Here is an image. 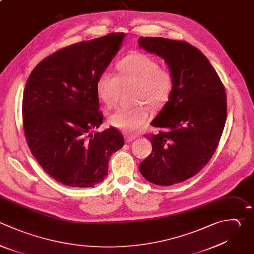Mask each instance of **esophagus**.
Here are the masks:
<instances>
[{
	"instance_id": "1",
	"label": "esophagus",
	"mask_w": 254,
	"mask_h": 254,
	"mask_svg": "<svg viewBox=\"0 0 254 254\" xmlns=\"http://www.w3.org/2000/svg\"><path fill=\"white\" fill-rule=\"evenodd\" d=\"M124 138H125V141H126L127 143H129V142H132L133 140H135V139H136V136H133V135H125Z\"/></svg>"
}]
</instances>
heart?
<instances>
[{
  "mask_svg": "<svg viewBox=\"0 0 254 254\" xmlns=\"http://www.w3.org/2000/svg\"><path fill=\"white\" fill-rule=\"evenodd\" d=\"M118 74L105 70L99 76L96 90L99 99L108 107L114 106L122 88L134 87L132 107H121L108 117L109 124L125 132H135L149 120V110H162L169 102L176 84L172 68L145 54L135 53L124 58L117 65Z\"/></svg>",
  "mask_w": 254,
  "mask_h": 254,
  "instance_id": "b5f03b06",
  "label": "heart"
}]
</instances>
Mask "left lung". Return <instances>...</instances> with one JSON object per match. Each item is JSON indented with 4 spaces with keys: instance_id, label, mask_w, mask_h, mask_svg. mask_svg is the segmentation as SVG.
Listing matches in <instances>:
<instances>
[{
    "instance_id": "left-lung-1",
    "label": "left lung",
    "mask_w": 254,
    "mask_h": 254,
    "mask_svg": "<svg viewBox=\"0 0 254 254\" xmlns=\"http://www.w3.org/2000/svg\"><path fill=\"white\" fill-rule=\"evenodd\" d=\"M139 45L163 58L176 75L169 102L151 122L161 130L146 134L153 150L139 170L153 184H179L197 174L219 144L226 121L225 88L204 55L189 43L141 37Z\"/></svg>"
}]
</instances>
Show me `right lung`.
I'll return each instance as SVG.
<instances>
[{
	"mask_svg": "<svg viewBox=\"0 0 254 254\" xmlns=\"http://www.w3.org/2000/svg\"><path fill=\"white\" fill-rule=\"evenodd\" d=\"M124 33L80 42L43 60L30 74L23 96L28 146L56 181L78 188L101 183L110 156L124 145L116 128L92 134L103 120L96 83L119 51Z\"/></svg>",
	"mask_w": 254,
	"mask_h": 254,
	"instance_id": "add662e5",
	"label": "right lung"
}]
</instances>
